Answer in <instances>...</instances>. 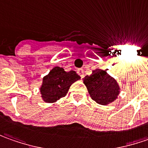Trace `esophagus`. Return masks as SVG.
<instances>
[{"instance_id": "34e87169", "label": "esophagus", "mask_w": 148, "mask_h": 148, "mask_svg": "<svg viewBox=\"0 0 148 148\" xmlns=\"http://www.w3.org/2000/svg\"><path fill=\"white\" fill-rule=\"evenodd\" d=\"M77 73L79 74V76L81 77V78H84V69H78V71H77Z\"/></svg>"}]
</instances>
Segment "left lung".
Here are the masks:
<instances>
[{"instance_id": "1", "label": "left lung", "mask_w": 148, "mask_h": 148, "mask_svg": "<svg viewBox=\"0 0 148 148\" xmlns=\"http://www.w3.org/2000/svg\"><path fill=\"white\" fill-rule=\"evenodd\" d=\"M84 83L92 99L98 104H109L120 93V87L116 80L102 69H95L91 75L85 76Z\"/></svg>"}]
</instances>
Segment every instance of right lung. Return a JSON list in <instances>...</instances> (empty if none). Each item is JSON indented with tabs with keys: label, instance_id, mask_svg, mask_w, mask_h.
Listing matches in <instances>:
<instances>
[{
	"label": "right lung",
	"instance_id": "right-lung-1",
	"mask_svg": "<svg viewBox=\"0 0 148 148\" xmlns=\"http://www.w3.org/2000/svg\"><path fill=\"white\" fill-rule=\"evenodd\" d=\"M79 79L80 76L74 70L65 72L63 68L54 67L42 79L40 88L42 99L48 103L56 102L65 97L72 84Z\"/></svg>",
	"mask_w": 148,
	"mask_h": 148
}]
</instances>
